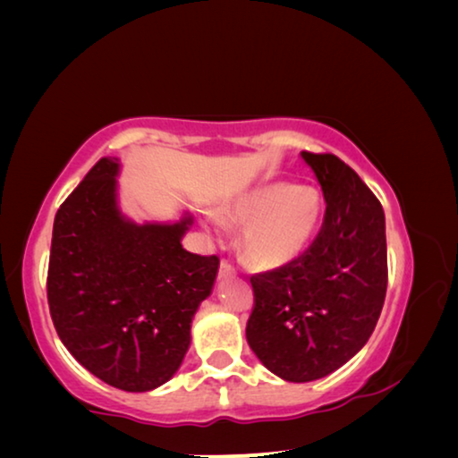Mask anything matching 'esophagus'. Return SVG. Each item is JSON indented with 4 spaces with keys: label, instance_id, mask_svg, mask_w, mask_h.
<instances>
[{
    "label": "esophagus",
    "instance_id": "esophagus-1",
    "mask_svg": "<svg viewBox=\"0 0 458 458\" xmlns=\"http://www.w3.org/2000/svg\"><path fill=\"white\" fill-rule=\"evenodd\" d=\"M232 273H234V265H232L230 260L224 259V260L220 262V276H228V275H232Z\"/></svg>",
    "mask_w": 458,
    "mask_h": 458
}]
</instances>
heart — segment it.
Masks as SVG:
<instances>
[{"label":"heart","mask_w":458,"mask_h":458,"mask_svg":"<svg viewBox=\"0 0 458 458\" xmlns=\"http://www.w3.org/2000/svg\"><path fill=\"white\" fill-rule=\"evenodd\" d=\"M321 198L313 188L293 183H265L240 196L230 216L248 224L244 248L248 259L262 267H276L305 250L321 220Z\"/></svg>","instance_id":"obj_1"}]
</instances>
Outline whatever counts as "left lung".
<instances>
[{"label":"left lung","instance_id":"1","mask_svg":"<svg viewBox=\"0 0 458 458\" xmlns=\"http://www.w3.org/2000/svg\"><path fill=\"white\" fill-rule=\"evenodd\" d=\"M325 198L319 232L305 252L250 276L246 339L289 382L331 374L374 331L387 289L386 218L361 177L333 153L303 151Z\"/></svg>","mask_w":458,"mask_h":458}]
</instances>
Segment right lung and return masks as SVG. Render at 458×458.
<instances>
[{
    "label": "right lung",
    "mask_w": 458,
    "mask_h": 458,
    "mask_svg": "<svg viewBox=\"0 0 458 458\" xmlns=\"http://www.w3.org/2000/svg\"><path fill=\"white\" fill-rule=\"evenodd\" d=\"M117 161L98 159L54 218L50 317L81 366L105 384L147 392L172 377L220 259L182 246L191 224H137L114 201Z\"/></svg>",
    "instance_id": "right-lung-1"
}]
</instances>
